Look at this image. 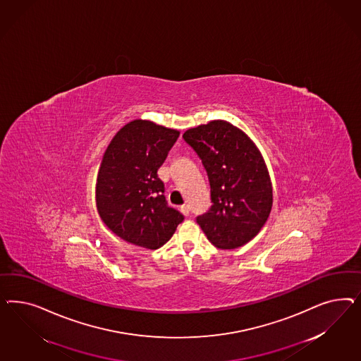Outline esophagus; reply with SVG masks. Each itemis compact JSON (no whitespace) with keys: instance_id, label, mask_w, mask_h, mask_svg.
<instances>
[{"instance_id":"1","label":"esophagus","mask_w":361,"mask_h":361,"mask_svg":"<svg viewBox=\"0 0 361 361\" xmlns=\"http://www.w3.org/2000/svg\"><path fill=\"white\" fill-rule=\"evenodd\" d=\"M180 210H181V213H183L184 216H189L190 208H189V205H183V207H180Z\"/></svg>"}]
</instances>
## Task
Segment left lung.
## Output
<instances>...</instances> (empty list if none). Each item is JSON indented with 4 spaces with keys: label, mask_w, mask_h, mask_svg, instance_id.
Returning a JSON list of instances; mask_svg holds the SVG:
<instances>
[{
    "label": "left lung",
    "mask_w": 361,
    "mask_h": 361,
    "mask_svg": "<svg viewBox=\"0 0 361 361\" xmlns=\"http://www.w3.org/2000/svg\"><path fill=\"white\" fill-rule=\"evenodd\" d=\"M200 156L210 183L212 208L197 217L219 249H237L263 228L273 208V185L262 153L226 121H212L183 135Z\"/></svg>",
    "instance_id": "left-lung-1"
}]
</instances>
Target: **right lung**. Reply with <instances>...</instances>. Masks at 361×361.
Here are the masks:
<instances>
[{
    "label": "right lung",
    "mask_w": 361,
    "mask_h": 361,
    "mask_svg": "<svg viewBox=\"0 0 361 361\" xmlns=\"http://www.w3.org/2000/svg\"><path fill=\"white\" fill-rule=\"evenodd\" d=\"M180 132L151 121L123 126L99 166L95 200L102 221L127 242L156 250L171 240L184 216L165 202L157 169Z\"/></svg>",
    "instance_id": "obj_1"
}]
</instances>
